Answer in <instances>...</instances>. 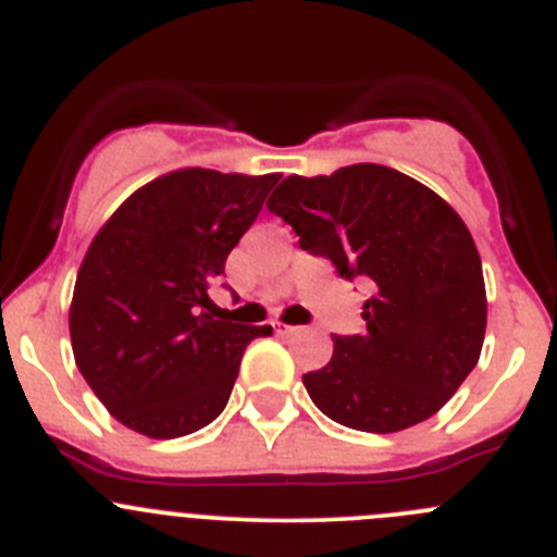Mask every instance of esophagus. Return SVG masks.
I'll return each instance as SVG.
<instances>
[{
  "mask_svg": "<svg viewBox=\"0 0 557 557\" xmlns=\"http://www.w3.org/2000/svg\"><path fill=\"white\" fill-rule=\"evenodd\" d=\"M274 326V332L277 334H283V337H290V334H299L301 332V326H288V323H272Z\"/></svg>",
  "mask_w": 557,
  "mask_h": 557,
  "instance_id": "34e87169",
  "label": "esophagus"
}]
</instances>
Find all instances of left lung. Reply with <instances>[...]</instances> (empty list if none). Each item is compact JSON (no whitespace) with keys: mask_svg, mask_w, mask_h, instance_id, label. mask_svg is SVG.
<instances>
[{"mask_svg":"<svg viewBox=\"0 0 557 557\" xmlns=\"http://www.w3.org/2000/svg\"><path fill=\"white\" fill-rule=\"evenodd\" d=\"M267 207L301 250L370 288L361 334H334L332 361L301 377L318 410L361 433L438 413L476 367L487 329L482 258L460 214L375 163L288 176Z\"/></svg>","mask_w":557,"mask_h":557,"instance_id":"8db88e82","label":"left lung"}]
</instances>
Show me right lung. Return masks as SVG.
I'll use <instances>...</instances> for the list:
<instances>
[{
  "mask_svg": "<svg viewBox=\"0 0 557 557\" xmlns=\"http://www.w3.org/2000/svg\"><path fill=\"white\" fill-rule=\"evenodd\" d=\"M280 174L185 169L135 190L91 242L70 307L81 375L124 428L182 438L228 405L272 326L223 321L209 290Z\"/></svg>",
  "mask_w": 557,
  "mask_h": 557,
  "instance_id": "add662e5",
  "label": "right lung"
}]
</instances>
